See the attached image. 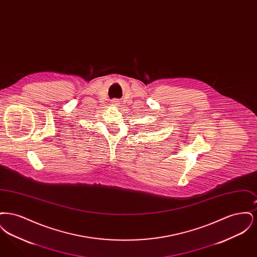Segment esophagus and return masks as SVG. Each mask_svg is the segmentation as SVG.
Here are the masks:
<instances>
[{
    "instance_id": "1",
    "label": "esophagus",
    "mask_w": 257,
    "mask_h": 257,
    "mask_svg": "<svg viewBox=\"0 0 257 257\" xmlns=\"http://www.w3.org/2000/svg\"><path fill=\"white\" fill-rule=\"evenodd\" d=\"M112 105H118L119 104V102H118V100H112Z\"/></svg>"
}]
</instances>
